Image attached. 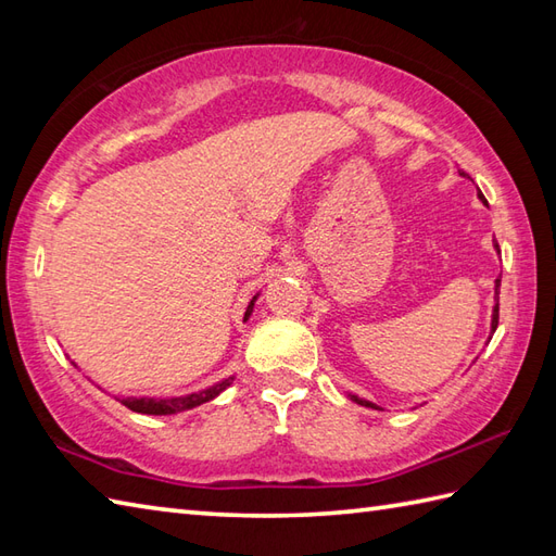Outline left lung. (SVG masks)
Instances as JSON below:
<instances>
[{
	"mask_svg": "<svg viewBox=\"0 0 556 556\" xmlns=\"http://www.w3.org/2000/svg\"><path fill=\"white\" fill-rule=\"evenodd\" d=\"M480 200H482V203H485V198H482V193H480ZM494 251L500 253V245H497V241H494ZM500 285H502V277L494 279V308H492V323H490V339H492L494 329H497V323H500ZM349 399H351V401H356V404H361V406H365V408L384 410V408H380L377 404H372V401L363 399V396H358V394H351V392H349Z\"/></svg>",
	"mask_w": 556,
	"mask_h": 556,
	"instance_id": "obj_1",
	"label": "left lung"
}]
</instances>
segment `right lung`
Returning <instances> with one entry per match:
<instances>
[{"mask_svg":"<svg viewBox=\"0 0 556 556\" xmlns=\"http://www.w3.org/2000/svg\"><path fill=\"white\" fill-rule=\"evenodd\" d=\"M260 293H255L253 301L248 303L245 308V315H243V323L248 320V317L253 315V308H255V301H257ZM76 365V363H74ZM78 368V365H76ZM236 380V375H229L224 377V380L210 384L205 389H198V392H191V394H184V396H167V399H155V396H122L119 401L126 406L131 408L136 413H146V416H174V413H181V410H188V408H195L200 404H207V401L217 399L224 389H227L231 382Z\"/></svg>","mask_w":556,"mask_h":556,"instance_id":"right-lung-1","label":"right lung"}]
</instances>
